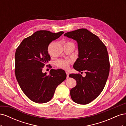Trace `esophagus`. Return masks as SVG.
I'll return each mask as SVG.
<instances>
[{"label":"esophagus","mask_w":126,"mask_h":126,"mask_svg":"<svg viewBox=\"0 0 126 126\" xmlns=\"http://www.w3.org/2000/svg\"><path fill=\"white\" fill-rule=\"evenodd\" d=\"M66 73L67 74V78H69V72L68 71H66Z\"/></svg>","instance_id":"esophagus-1"}]
</instances>
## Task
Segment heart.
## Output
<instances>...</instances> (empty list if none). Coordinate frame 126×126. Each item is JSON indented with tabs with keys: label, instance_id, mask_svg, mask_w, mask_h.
Returning <instances> with one entry per match:
<instances>
[{
	"label": "heart",
	"instance_id": "b5f03b06",
	"mask_svg": "<svg viewBox=\"0 0 126 126\" xmlns=\"http://www.w3.org/2000/svg\"><path fill=\"white\" fill-rule=\"evenodd\" d=\"M70 62L69 60H64V59H59L57 62V66L59 68H63V69H67L69 67Z\"/></svg>",
	"mask_w": 126,
	"mask_h": 126
}]
</instances>
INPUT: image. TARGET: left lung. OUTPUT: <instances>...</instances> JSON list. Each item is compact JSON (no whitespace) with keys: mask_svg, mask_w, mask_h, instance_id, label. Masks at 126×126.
I'll return each instance as SVG.
<instances>
[{"mask_svg":"<svg viewBox=\"0 0 126 126\" xmlns=\"http://www.w3.org/2000/svg\"><path fill=\"white\" fill-rule=\"evenodd\" d=\"M64 36L77 41L78 58L73 67L86 74L84 77L78 74L69 75L77 82L70 90L71 99L78 104H88L100 94L107 80L110 64L107 48L98 36L86 29L68 32Z\"/></svg>","mask_w":126,"mask_h":126,"instance_id":"1","label":"left lung"}]
</instances>
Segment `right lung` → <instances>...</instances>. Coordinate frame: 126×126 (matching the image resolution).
I'll return each mask as SVG.
<instances>
[{
    "instance_id": "obj_1",
    "label": "right lung",
    "mask_w": 126,
    "mask_h": 126,
    "mask_svg": "<svg viewBox=\"0 0 126 126\" xmlns=\"http://www.w3.org/2000/svg\"><path fill=\"white\" fill-rule=\"evenodd\" d=\"M63 33L39 30L24 39L16 49L15 58L17 80L26 96L33 102H48L57 87L66 78L63 69H52L48 75L43 72L45 64L50 60L48 52L49 44Z\"/></svg>"
}]
</instances>
